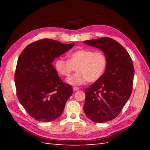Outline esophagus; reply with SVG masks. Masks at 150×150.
<instances>
[{
  "label": "esophagus",
  "mask_w": 150,
  "mask_h": 150,
  "mask_svg": "<svg viewBox=\"0 0 150 150\" xmlns=\"http://www.w3.org/2000/svg\"><path fill=\"white\" fill-rule=\"evenodd\" d=\"M79 90V88L78 87H73V91H77Z\"/></svg>",
  "instance_id": "34e87169"
}]
</instances>
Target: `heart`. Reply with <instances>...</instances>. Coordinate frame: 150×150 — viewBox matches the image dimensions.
I'll use <instances>...</instances> for the list:
<instances>
[{
  "label": "heart",
  "mask_w": 150,
  "mask_h": 150,
  "mask_svg": "<svg viewBox=\"0 0 150 150\" xmlns=\"http://www.w3.org/2000/svg\"><path fill=\"white\" fill-rule=\"evenodd\" d=\"M108 60L102 52L81 49L68 55V60L62 57L54 62L56 71L62 77H69L76 68L77 73L67 79L73 86H79L86 82H94L103 75L106 69Z\"/></svg>",
  "instance_id": "b5f03b06"
}]
</instances>
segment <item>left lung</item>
Returning a JSON list of instances; mask_svg holds the SVG:
<instances>
[{
	"label": "left lung",
	"instance_id": "8db88e82",
	"mask_svg": "<svg viewBox=\"0 0 150 150\" xmlns=\"http://www.w3.org/2000/svg\"><path fill=\"white\" fill-rule=\"evenodd\" d=\"M100 50L108 60L103 75L85 90L84 111L89 119L104 123L118 116L132 94L134 67L129 53L111 38L84 41Z\"/></svg>",
	"mask_w": 150,
	"mask_h": 150
}]
</instances>
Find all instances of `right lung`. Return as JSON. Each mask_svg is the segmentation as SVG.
Returning a JSON list of instances; mask_svg holds the SVG:
<instances>
[{
	"label": "right lung",
	"instance_id": "right-lung-1",
	"mask_svg": "<svg viewBox=\"0 0 150 150\" xmlns=\"http://www.w3.org/2000/svg\"><path fill=\"white\" fill-rule=\"evenodd\" d=\"M74 45L44 39L30 44L19 56L15 74L17 95L35 120L51 122L63 112L73 90L62 81L52 63Z\"/></svg>",
	"mask_w": 150,
	"mask_h": 150
}]
</instances>
